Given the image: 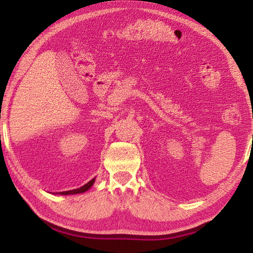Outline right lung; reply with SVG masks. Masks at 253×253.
<instances>
[{"label": "right lung", "mask_w": 253, "mask_h": 253, "mask_svg": "<svg viewBox=\"0 0 253 253\" xmlns=\"http://www.w3.org/2000/svg\"><path fill=\"white\" fill-rule=\"evenodd\" d=\"M93 183H95V178H92L91 181H89L87 184H84V186H81L79 188H75V190H71V191H66V192H59V194L61 195H69V194H78V193H84V192L88 191L89 188H90ZM58 194V193H57Z\"/></svg>", "instance_id": "right-lung-1"}]
</instances>
